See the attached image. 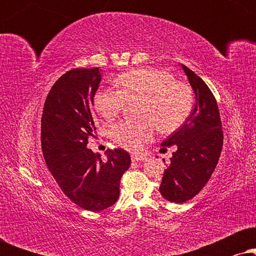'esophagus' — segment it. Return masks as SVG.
Listing matches in <instances>:
<instances>
[{"label":"esophagus","mask_w":256,"mask_h":256,"mask_svg":"<svg viewBox=\"0 0 256 256\" xmlns=\"http://www.w3.org/2000/svg\"><path fill=\"white\" fill-rule=\"evenodd\" d=\"M146 157L144 155H136V154H132V162H140V160H144Z\"/></svg>","instance_id":"esophagus-1"}]
</instances>
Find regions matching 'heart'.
I'll list each match as a JSON object with an SVG mask.
<instances>
[{
    "instance_id": "heart-1",
    "label": "heart",
    "mask_w": 256,
    "mask_h": 256,
    "mask_svg": "<svg viewBox=\"0 0 256 256\" xmlns=\"http://www.w3.org/2000/svg\"><path fill=\"white\" fill-rule=\"evenodd\" d=\"M118 90H100L94 96V106L101 116L114 120L124 113L127 104L141 102V121H124L110 128L115 144L136 152L155 134L176 132L190 116L194 93L186 82L174 79L166 70L146 68L126 72L116 80Z\"/></svg>"
}]
</instances>
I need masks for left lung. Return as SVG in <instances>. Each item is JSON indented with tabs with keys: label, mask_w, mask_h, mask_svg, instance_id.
I'll return each mask as SVG.
<instances>
[{
	"label": "left lung",
	"mask_w": 256,
	"mask_h": 256,
	"mask_svg": "<svg viewBox=\"0 0 256 256\" xmlns=\"http://www.w3.org/2000/svg\"><path fill=\"white\" fill-rule=\"evenodd\" d=\"M182 68L194 90L196 106L186 122L162 143V150L174 144L177 149L166 164L160 186L164 198L178 204L196 197L205 186L218 164L224 141L212 90L194 71L185 65Z\"/></svg>",
	"instance_id": "left-lung-1"
}]
</instances>
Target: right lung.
<instances>
[{
    "mask_svg": "<svg viewBox=\"0 0 256 256\" xmlns=\"http://www.w3.org/2000/svg\"><path fill=\"white\" fill-rule=\"evenodd\" d=\"M99 68H73L48 92L42 115V150L45 163L66 197L87 211L113 206L120 196V180L130 156L118 148L107 160L87 148L96 130L94 96L99 88Z\"/></svg>",
    "mask_w": 256,
    "mask_h": 256,
    "instance_id": "1",
    "label": "right lung"
}]
</instances>
